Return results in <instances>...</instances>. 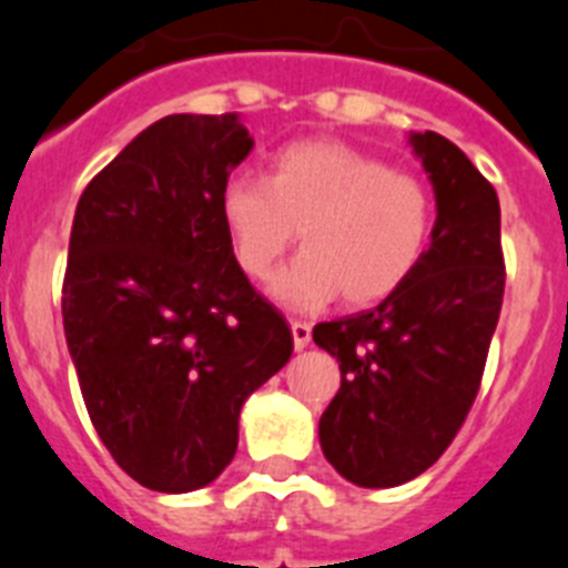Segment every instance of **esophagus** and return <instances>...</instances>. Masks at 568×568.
Segmentation results:
<instances>
[{"label":"esophagus","mask_w":568,"mask_h":568,"mask_svg":"<svg viewBox=\"0 0 568 568\" xmlns=\"http://www.w3.org/2000/svg\"><path fill=\"white\" fill-rule=\"evenodd\" d=\"M291 334H294V348H305L312 343V325L305 320H291Z\"/></svg>","instance_id":"34e87169"}]
</instances>
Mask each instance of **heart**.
<instances>
[{
  "instance_id": "b5f03b06",
  "label": "heart",
  "mask_w": 568,
  "mask_h": 568,
  "mask_svg": "<svg viewBox=\"0 0 568 568\" xmlns=\"http://www.w3.org/2000/svg\"><path fill=\"white\" fill-rule=\"evenodd\" d=\"M231 251L263 283L297 240L305 245L277 297L320 308L374 305L403 288L432 245L437 202L423 176L339 140H303L271 160L268 176L234 174L220 194Z\"/></svg>"
}]
</instances>
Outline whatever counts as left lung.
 I'll use <instances>...</instances> for the list:
<instances>
[{
    "label": "left lung",
    "mask_w": 568,
    "mask_h": 568,
    "mask_svg": "<svg viewBox=\"0 0 568 568\" xmlns=\"http://www.w3.org/2000/svg\"><path fill=\"white\" fill-rule=\"evenodd\" d=\"M412 145L437 196L420 268L377 308L314 325V343L339 363L320 446L366 489L423 475L452 446L480 392L506 288L491 182L446 136L426 131Z\"/></svg>",
    "instance_id": "8db88e82"
}]
</instances>
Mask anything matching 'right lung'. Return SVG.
<instances>
[{
    "label": "right lung",
    "mask_w": 568,
    "mask_h": 568,
    "mask_svg": "<svg viewBox=\"0 0 568 568\" xmlns=\"http://www.w3.org/2000/svg\"><path fill=\"white\" fill-rule=\"evenodd\" d=\"M251 148L240 113H174L128 142L73 214L68 348L100 440L145 489L216 480L234 460L245 397L294 352L220 214Z\"/></svg>",
    "instance_id": "obj_1"
}]
</instances>
